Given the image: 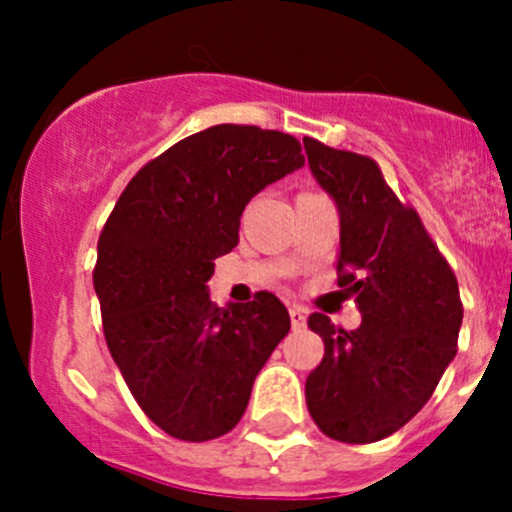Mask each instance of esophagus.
Returning <instances> with one entry per match:
<instances>
[{
    "instance_id": "1",
    "label": "esophagus",
    "mask_w": 512,
    "mask_h": 512,
    "mask_svg": "<svg viewBox=\"0 0 512 512\" xmlns=\"http://www.w3.org/2000/svg\"><path fill=\"white\" fill-rule=\"evenodd\" d=\"M289 319H292V329L307 327V312H304L299 304H292V307H289Z\"/></svg>"
}]
</instances>
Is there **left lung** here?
<instances>
[{
    "label": "left lung",
    "mask_w": 512,
    "mask_h": 512,
    "mask_svg": "<svg viewBox=\"0 0 512 512\" xmlns=\"http://www.w3.org/2000/svg\"><path fill=\"white\" fill-rule=\"evenodd\" d=\"M309 170L339 213V282L361 324L309 329L324 359L307 376V409L334 441L374 443L423 409L456 356L463 304L448 262L416 210L406 208L371 158L304 138Z\"/></svg>",
    "instance_id": "8db88e82"
}]
</instances>
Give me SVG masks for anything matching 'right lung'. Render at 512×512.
<instances>
[{"label": "right lung", "instance_id": "1", "mask_svg": "<svg viewBox=\"0 0 512 512\" xmlns=\"http://www.w3.org/2000/svg\"><path fill=\"white\" fill-rule=\"evenodd\" d=\"M297 138L220 123L143 165L98 237L94 289L108 352L146 416L180 441L232 431L289 332L272 292L215 307V260L245 205L304 165Z\"/></svg>", "mask_w": 512, "mask_h": 512}]
</instances>
